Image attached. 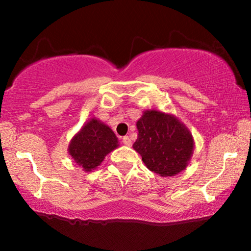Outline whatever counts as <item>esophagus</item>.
Instances as JSON below:
<instances>
[{"instance_id": "esophagus-1", "label": "esophagus", "mask_w": 251, "mask_h": 251, "mask_svg": "<svg viewBox=\"0 0 251 251\" xmlns=\"http://www.w3.org/2000/svg\"><path fill=\"white\" fill-rule=\"evenodd\" d=\"M123 143H124V145H126V146H131V145H132V140H131V138H129L128 135H125V137L123 138Z\"/></svg>"}]
</instances>
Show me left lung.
<instances>
[{"instance_id": "left-lung-1", "label": "left lung", "mask_w": 251, "mask_h": 251, "mask_svg": "<svg viewBox=\"0 0 251 251\" xmlns=\"http://www.w3.org/2000/svg\"><path fill=\"white\" fill-rule=\"evenodd\" d=\"M138 138L133 149L146 168L162 177L180 174L189 166L195 140L185 124L159 109H146L137 120Z\"/></svg>"}]
</instances>
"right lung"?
<instances>
[{
    "mask_svg": "<svg viewBox=\"0 0 251 251\" xmlns=\"http://www.w3.org/2000/svg\"><path fill=\"white\" fill-rule=\"evenodd\" d=\"M118 146L119 140L112 128L93 117L72 137L67 151L82 171L91 172Z\"/></svg>",
    "mask_w": 251,
    "mask_h": 251,
    "instance_id": "right-lung-1",
    "label": "right lung"
}]
</instances>
